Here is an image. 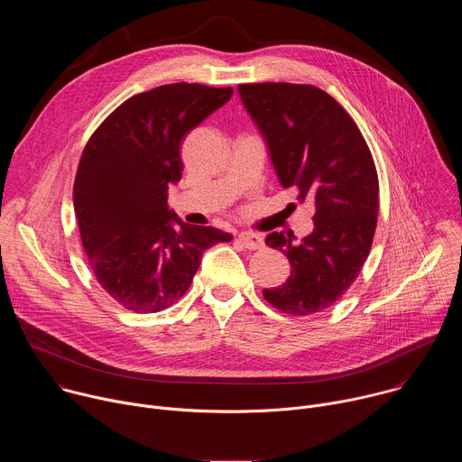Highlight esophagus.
<instances>
[{
    "label": "esophagus",
    "mask_w": 462,
    "mask_h": 462,
    "mask_svg": "<svg viewBox=\"0 0 462 462\" xmlns=\"http://www.w3.org/2000/svg\"><path fill=\"white\" fill-rule=\"evenodd\" d=\"M237 241L248 248V250H259L263 248V237L259 234H254V232H241L237 236Z\"/></svg>",
    "instance_id": "34e87169"
}]
</instances>
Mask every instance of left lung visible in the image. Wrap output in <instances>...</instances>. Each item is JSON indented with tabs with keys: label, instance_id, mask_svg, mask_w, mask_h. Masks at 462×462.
Returning a JSON list of instances; mask_svg holds the SVG:
<instances>
[{
	"label": "left lung",
	"instance_id": "8db88e82",
	"mask_svg": "<svg viewBox=\"0 0 462 462\" xmlns=\"http://www.w3.org/2000/svg\"><path fill=\"white\" fill-rule=\"evenodd\" d=\"M237 91L282 186L296 188L300 203H314L307 237L267 236L265 243L287 255L291 276L263 296L292 316L321 312L358 278L371 250L378 216L371 152L347 111L314 86L241 84Z\"/></svg>",
	"mask_w": 462,
	"mask_h": 462
}]
</instances>
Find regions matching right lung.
Masks as SVG:
<instances>
[{"instance_id":"add662e5","label":"right lung","mask_w":462,"mask_h":462,"mask_svg":"<svg viewBox=\"0 0 462 462\" xmlns=\"http://www.w3.org/2000/svg\"><path fill=\"white\" fill-rule=\"evenodd\" d=\"M232 88L168 84L120 104L82 153L73 203L82 245L104 291L134 312L179 301L203 252L232 236L182 223L168 208L180 180V143L232 97Z\"/></svg>"}]
</instances>
